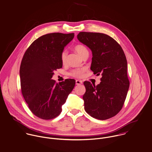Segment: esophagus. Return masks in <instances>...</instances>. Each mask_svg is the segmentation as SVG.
<instances>
[{
    "label": "esophagus",
    "instance_id": "esophagus-1",
    "mask_svg": "<svg viewBox=\"0 0 152 152\" xmlns=\"http://www.w3.org/2000/svg\"><path fill=\"white\" fill-rule=\"evenodd\" d=\"M82 84V81L79 80H76V85H80V84Z\"/></svg>",
    "mask_w": 152,
    "mask_h": 152
}]
</instances>
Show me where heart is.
<instances>
[{"instance_id":"heart-1","label":"heart","mask_w":152,"mask_h":152,"mask_svg":"<svg viewBox=\"0 0 152 152\" xmlns=\"http://www.w3.org/2000/svg\"><path fill=\"white\" fill-rule=\"evenodd\" d=\"M75 51L82 57L83 58L86 53H88V51L87 49L82 45H77L74 48ZM67 52L66 51H64L61 53V61L63 64H65L66 62L67 59ZM85 71V69H76L73 70L70 72V75L73 77H77V78H80L82 77L83 76V73Z\"/></svg>"}]
</instances>
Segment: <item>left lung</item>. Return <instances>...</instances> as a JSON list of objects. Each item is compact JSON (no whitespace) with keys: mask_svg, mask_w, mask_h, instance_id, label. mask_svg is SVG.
Returning a JSON list of instances; mask_svg holds the SVG:
<instances>
[{"mask_svg":"<svg viewBox=\"0 0 152 152\" xmlns=\"http://www.w3.org/2000/svg\"><path fill=\"white\" fill-rule=\"evenodd\" d=\"M77 38L92 52L90 69L94 75H102L101 82L97 86L84 82V110L100 120L112 118L122 109L129 87L124 52L107 34L80 32Z\"/></svg>","mask_w":152,"mask_h":152,"instance_id":"obj_1","label":"left lung"}]
</instances>
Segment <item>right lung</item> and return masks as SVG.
<instances>
[{"mask_svg": "<svg viewBox=\"0 0 152 152\" xmlns=\"http://www.w3.org/2000/svg\"><path fill=\"white\" fill-rule=\"evenodd\" d=\"M74 33H54L44 35L30 45L20 68L23 96L31 111L42 119H51L62 112L75 79L56 83L51 79L53 70L62 67L61 53L74 38Z\"/></svg>", "mask_w": 152, "mask_h": 152, "instance_id": "obj_1", "label": "right lung"}]
</instances>
